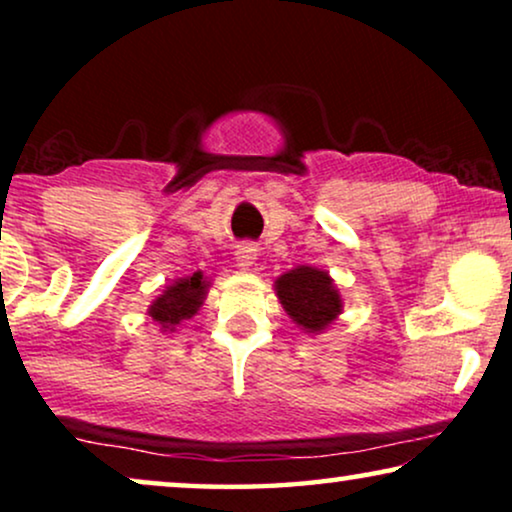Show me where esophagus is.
Listing matches in <instances>:
<instances>
[{"label": "esophagus", "instance_id": "34e87169", "mask_svg": "<svg viewBox=\"0 0 512 512\" xmlns=\"http://www.w3.org/2000/svg\"><path fill=\"white\" fill-rule=\"evenodd\" d=\"M235 256H237V265H240V268H249V265H254V261H256V247L251 242H242L240 247H237Z\"/></svg>", "mask_w": 512, "mask_h": 512}]
</instances>
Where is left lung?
Instances as JSON below:
<instances>
[{
  "mask_svg": "<svg viewBox=\"0 0 512 512\" xmlns=\"http://www.w3.org/2000/svg\"><path fill=\"white\" fill-rule=\"evenodd\" d=\"M275 289L291 319L310 333L326 328L340 314V293L324 270L300 265L279 277Z\"/></svg>",
  "mask_w": 512,
  "mask_h": 512,
  "instance_id": "1",
  "label": "left lung"
}]
</instances>
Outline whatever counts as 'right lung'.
Segmentation results:
<instances>
[{
  "mask_svg": "<svg viewBox=\"0 0 512 512\" xmlns=\"http://www.w3.org/2000/svg\"><path fill=\"white\" fill-rule=\"evenodd\" d=\"M207 282L202 279L200 272H195L193 277L179 279L172 286H167V291L160 296L156 303L151 305L149 314L158 321L160 326L172 331L174 326L181 324L184 319H191L198 307L202 305V298L207 293Z\"/></svg>",
  "mask_w": 512,
  "mask_h": 512,
  "instance_id": "obj_1",
  "label": "right lung"
}]
</instances>
